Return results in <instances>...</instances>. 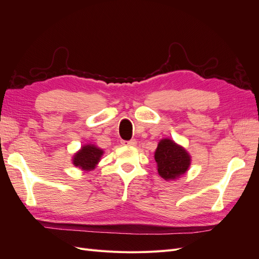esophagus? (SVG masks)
Masks as SVG:
<instances>
[{
	"label": "esophagus",
	"mask_w": 259,
	"mask_h": 259,
	"mask_svg": "<svg viewBox=\"0 0 259 259\" xmlns=\"http://www.w3.org/2000/svg\"><path fill=\"white\" fill-rule=\"evenodd\" d=\"M136 144H137V142H136L135 139L123 140V142H122V145H124V146H132V147H134V146H136Z\"/></svg>",
	"instance_id": "esophagus-1"
}]
</instances>
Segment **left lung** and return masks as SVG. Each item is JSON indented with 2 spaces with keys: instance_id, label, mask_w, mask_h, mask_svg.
<instances>
[{
  "instance_id": "8db88e82",
  "label": "left lung",
  "mask_w": 259,
  "mask_h": 259,
  "mask_svg": "<svg viewBox=\"0 0 259 259\" xmlns=\"http://www.w3.org/2000/svg\"><path fill=\"white\" fill-rule=\"evenodd\" d=\"M154 159L158 163V171L165 180L175 179L185 174L190 165V155L173 140L162 139L156 148Z\"/></svg>"
}]
</instances>
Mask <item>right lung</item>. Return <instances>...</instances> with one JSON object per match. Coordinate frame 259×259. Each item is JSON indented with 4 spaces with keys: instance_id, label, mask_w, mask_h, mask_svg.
<instances>
[{
    "instance_id": "right-lung-1",
    "label": "right lung",
    "mask_w": 259,
    "mask_h": 259,
    "mask_svg": "<svg viewBox=\"0 0 259 259\" xmlns=\"http://www.w3.org/2000/svg\"><path fill=\"white\" fill-rule=\"evenodd\" d=\"M103 153L104 151L96 146H84L79 152L75 153L73 158V164L75 166H79L85 170L93 169L99 162L100 156L103 155Z\"/></svg>"
}]
</instances>
